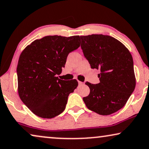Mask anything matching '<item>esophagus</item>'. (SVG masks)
Listing matches in <instances>:
<instances>
[{
  "label": "esophagus",
  "mask_w": 149,
  "mask_h": 149,
  "mask_svg": "<svg viewBox=\"0 0 149 149\" xmlns=\"http://www.w3.org/2000/svg\"><path fill=\"white\" fill-rule=\"evenodd\" d=\"M78 83H79V85H84V83L81 82V81H78Z\"/></svg>",
  "instance_id": "obj_1"
}]
</instances>
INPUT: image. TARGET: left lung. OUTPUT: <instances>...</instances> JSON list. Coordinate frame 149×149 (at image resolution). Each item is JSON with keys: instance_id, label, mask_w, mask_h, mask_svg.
I'll list each match as a JSON object with an SVG mask.
<instances>
[{"instance_id": "1", "label": "left lung", "mask_w": 149, "mask_h": 149, "mask_svg": "<svg viewBox=\"0 0 149 149\" xmlns=\"http://www.w3.org/2000/svg\"><path fill=\"white\" fill-rule=\"evenodd\" d=\"M85 58L91 68L97 69L100 83L86 82L90 93L83 98L89 110L101 115L122 109L136 87L133 58L123 44L108 35L81 36Z\"/></svg>"}]
</instances>
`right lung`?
Segmentation results:
<instances>
[{"label":"right lung","mask_w":149,"mask_h":149,"mask_svg":"<svg viewBox=\"0 0 149 149\" xmlns=\"http://www.w3.org/2000/svg\"><path fill=\"white\" fill-rule=\"evenodd\" d=\"M79 36H47L35 40L20 55L17 67L18 93L38 117L51 119L64 111L78 82L58 79L69 53L80 47Z\"/></svg>","instance_id":"1"}]
</instances>
